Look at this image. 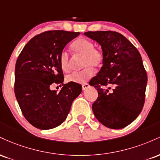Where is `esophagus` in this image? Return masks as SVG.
<instances>
[{"mask_svg": "<svg viewBox=\"0 0 160 160\" xmlns=\"http://www.w3.org/2000/svg\"><path fill=\"white\" fill-rule=\"evenodd\" d=\"M89 87V85L88 83H85V84H82V90H86V89H88V88Z\"/></svg>", "mask_w": 160, "mask_h": 160, "instance_id": "1", "label": "esophagus"}]
</instances>
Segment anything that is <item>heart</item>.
Here are the masks:
<instances>
[{
  "label": "heart",
  "mask_w": 160,
  "mask_h": 160,
  "mask_svg": "<svg viewBox=\"0 0 160 160\" xmlns=\"http://www.w3.org/2000/svg\"><path fill=\"white\" fill-rule=\"evenodd\" d=\"M71 49L77 56L82 57V71L68 75L65 80L68 82L84 83L92 78L94 74L92 68H98L103 64L104 53L102 49L94 47L92 40L80 38L74 40L71 45ZM58 65L63 72L67 73L70 70V56L68 53L62 51L58 57Z\"/></svg>",
  "instance_id": "b5f03b06"
}]
</instances>
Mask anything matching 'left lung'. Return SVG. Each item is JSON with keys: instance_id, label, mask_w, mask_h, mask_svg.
Listing matches in <instances>:
<instances>
[{"instance_id": "left-lung-1", "label": "left lung", "mask_w": 160, "mask_h": 160, "mask_svg": "<svg viewBox=\"0 0 160 160\" xmlns=\"http://www.w3.org/2000/svg\"><path fill=\"white\" fill-rule=\"evenodd\" d=\"M84 34L96 40L104 53L103 66L89 82L98 93L92 107L93 113L106 127H126L144 107L148 75L141 54L127 38L117 32L98 31ZM104 86L108 89L104 90Z\"/></svg>"}]
</instances>
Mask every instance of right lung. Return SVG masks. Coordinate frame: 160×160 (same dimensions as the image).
I'll return each mask as SVG.
<instances>
[{"label": "right lung", "instance_id": "obj_1", "mask_svg": "<svg viewBox=\"0 0 160 160\" xmlns=\"http://www.w3.org/2000/svg\"><path fill=\"white\" fill-rule=\"evenodd\" d=\"M80 34L62 30L40 33L29 40L18 57L14 92L23 116L34 127L46 130L61 125L81 93L80 84L64 85L58 65L60 53ZM52 83L63 86L59 93L50 90Z\"/></svg>", "mask_w": 160, "mask_h": 160}]
</instances>
